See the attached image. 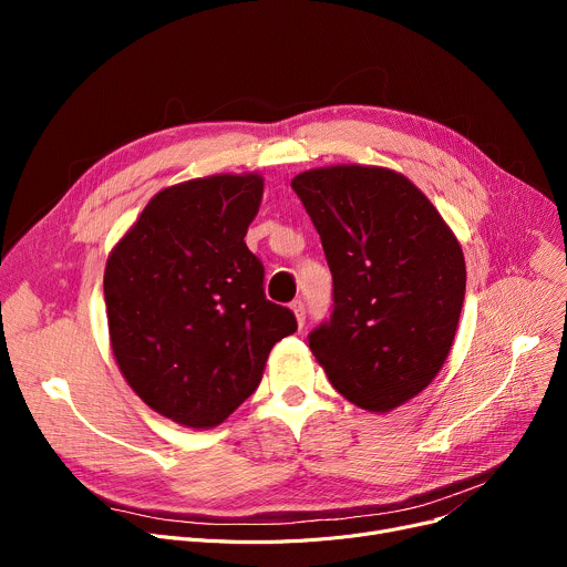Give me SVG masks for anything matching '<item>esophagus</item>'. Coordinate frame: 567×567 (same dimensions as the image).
<instances>
[{
  "mask_svg": "<svg viewBox=\"0 0 567 567\" xmlns=\"http://www.w3.org/2000/svg\"><path fill=\"white\" fill-rule=\"evenodd\" d=\"M291 310L296 315V321H299V326L303 329V323H306V306H303V301H293Z\"/></svg>",
  "mask_w": 567,
  "mask_h": 567,
  "instance_id": "esophagus-1",
  "label": "esophagus"
}]
</instances>
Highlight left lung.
<instances>
[{
    "label": "left lung",
    "mask_w": 567,
    "mask_h": 567,
    "mask_svg": "<svg viewBox=\"0 0 567 567\" xmlns=\"http://www.w3.org/2000/svg\"><path fill=\"white\" fill-rule=\"evenodd\" d=\"M321 236L333 312L308 336L333 389L383 413L449 359L466 289L460 241L404 174L331 165L291 178Z\"/></svg>",
    "instance_id": "obj_1"
}]
</instances>
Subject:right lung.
<instances>
[{
	"label": "right lung",
	"mask_w": 567,
	"mask_h": 567,
	"mask_svg": "<svg viewBox=\"0 0 567 567\" xmlns=\"http://www.w3.org/2000/svg\"><path fill=\"white\" fill-rule=\"evenodd\" d=\"M261 195L259 174L169 186L107 257L116 365L144 404L184 427L220 425L296 331L293 312L264 296V266L244 241Z\"/></svg>",
	"instance_id": "right-lung-1"
}]
</instances>
